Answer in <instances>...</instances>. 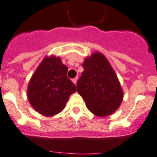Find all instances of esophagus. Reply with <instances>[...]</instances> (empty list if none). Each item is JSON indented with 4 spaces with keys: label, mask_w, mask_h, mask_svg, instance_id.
Masks as SVG:
<instances>
[{
    "label": "esophagus",
    "mask_w": 157,
    "mask_h": 157,
    "mask_svg": "<svg viewBox=\"0 0 157 157\" xmlns=\"http://www.w3.org/2000/svg\"><path fill=\"white\" fill-rule=\"evenodd\" d=\"M72 80H73V82H74V83L76 85V84H77V77H76V78H74Z\"/></svg>",
    "instance_id": "obj_1"
}]
</instances>
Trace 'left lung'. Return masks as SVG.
<instances>
[{
  "label": "left lung",
  "mask_w": 157,
  "mask_h": 157,
  "mask_svg": "<svg viewBox=\"0 0 157 157\" xmlns=\"http://www.w3.org/2000/svg\"><path fill=\"white\" fill-rule=\"evenodd\" d=\"M77 89L90 112L99 117L112 115L123 100V90L108 59L99 52L84 59Z\"/></svg>",
  "instance_id": "obj_1"
}]
</instances>
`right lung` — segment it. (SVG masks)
<instances>
[{
	"instance_id": "right-lung-1",
	"label": "right lung",
	"mask_w": 157,
	"mask_h": 157,
	"mask_svg": "<svg viewBox=\"0 0 157 157\" xmlns=\"http://www.w3.org/2000/svg\"><path fill=\"white\" fill-rule=\"evenodd\" d=\"M68 68L59 57L46 56L32 74L28 85V99L41 115L53 116L66 107L69 98L77 91L67 77Z\"/></svg>"
}]
</instances>
